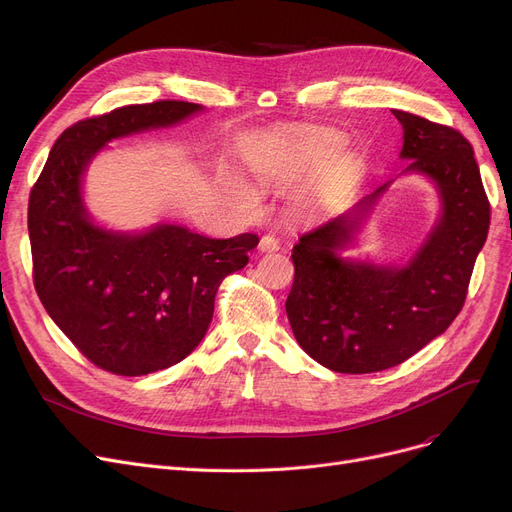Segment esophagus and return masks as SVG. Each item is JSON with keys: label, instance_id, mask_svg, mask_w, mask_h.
<instances>
[{"label": "esophagus", "instance_id": "obj_1", "mask_svg": "<svg viewBox=\"0 0 512 512\" xmlns=\"http://www.w3.org/2000/svg\"><path fill=\"white\" fill-rule=\"evenodd\" d=\"M278 249H280V240L276 236H272V234L261 236V240H259V251L261 253H274Z\"/></svg>", "mask_w": 512, "mask_h": 512}]
</instances>
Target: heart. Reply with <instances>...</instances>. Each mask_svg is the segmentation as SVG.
Listing matches in <instances>:
<instances>
[{"instance_id":"b5f03b06","label":"heart","mask_w":512,"mask_h":512,"mask_svg":"<svg viewBox=\"0 0 512 512\" xmlns=\"http://www.w3.org/2000/svg\"><path fill=\"white\" fill-rule=\"evenodd\" d=\"M328 155V147L326 145H307L301 153H299V159L294 161V168H311V166H317L319 161H324V157ZM357 161L353 157H338L334 159L332 164L328 166V170L324 172V176L319 178L317 186H315V199L317 203H330L338 197H342L348 188L353 186L355 178H357ZM240 195L245 201L253 203L255 197L251 191H247V188H240Z\"/></svg>"}]
</instances>
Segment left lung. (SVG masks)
Returning <instances> with one entry per match:
<instances>
[{"label":"left lung","mask_w":512,"mask_h":512,"mask_svg":"<svg viewBox=\"0 0 512 512\" xmlns=\"http://www.w3.org/2000/svg\"><path fill=\"white\" fill-rule=\"evenodd\" d=\"M402 126L405 172L434 180L442 215L402 267L342 259L388 184L355 209L305 232L292 249L286 315L303 351L338 373L400 365L444 334L461 313L475 259L488 238L490 201L471 143L459 130L392 110Z\"/></svg>","instance_id":"8db88e82"}]
</instances>
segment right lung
<instances>
[{
	"label": "right lung",
	"instance_id": "right-lung-1",
	"mask_svg": "<svg viewBox=\"0 0 512 512\" xmlns=\"http://www.w3.org/2000/svg\"><path fill=\"white\" fill-rule=\"evenodd\" d=\"M203 107L124 105L66 128L29 199L33 282L58 328L93 365L147 375L180 363L203 340L222 280L249 263L257 234L207 238L159 224L141 234L95 226L80 195L89 161L112 139L172 126Z\"/></svg>",
	"mask_w": 512,
	"mask_h": 512
}]
</instances>
